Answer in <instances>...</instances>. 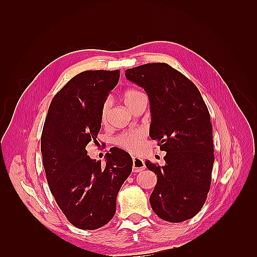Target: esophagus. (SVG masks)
<instances>
[{
  "label": "esophagus",
  "instance_id": "34e87169",
  "mask_svg": "<svg viewBox=\"0 0 257 257\" xmlns=\"http://www.w3.org/2000/svg\"><path fill=\"white\" fill-rule=\"evenodd\" d=\"M146 168L145 165V162L139 159L137 157L133 158V172L134 173H139V172H143V170Z\"/></svg>",
  "mask_w": 257,
  "mask_h": 257
}]
</instances>
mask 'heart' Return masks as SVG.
<instances>
[{"mask_svg": "<svg viewBox=\"0 0 257 257\" xmlns=\"http://www.w3.org/2000/svg\"><path fill=\"white\" fill-rule=\"evenodd\" d=\"M145 95L141 91L131 89L123 93V99L124 103L127 107L132 104H134L136 100L144 97ZM110 109V100L107 99L102 107V111H100V121L105 123L108 118V113ZM145 138V134L143 132L135 131V132H127V133H123L115 138V144L120 146L123 149H125L130 152H138L141 150L143 146V141Z\"/></svg>", "mask_w": 257, "mask_h": 257, "instance_id": "obj_1", "label": "heart"}]
</instances>
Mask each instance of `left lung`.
Returning <instances> with one entry per match:
<instances>
[{
  "mask_svg": "<svg viewBox=\"0 0 257 257\" xmlns=\"http://www.w3.org/2000/svg\"><path fill=\"white\" fill-rule=\"evenodd\" d=\"M125 77L150 99V137L166 151L164 166L146 161L158 182L150 196L153 211L167 222L191 219L203 208L214 163L212 125L197 87L166 63L128 68Z\"/></svg>",
  "mask_w": 257,
  "mask_h": 257,
  "instance_id": "obj_1",
  "label": "left lung"
}]
</instances>
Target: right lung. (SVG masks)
<instances>
[{
  "label": "right lung",
  "instance_id": "obj_1",
  "mask_svg": "<svg viewBox=\"0 0 257 257\" xmlns=\"http://www.w3.org/2000/svg\"><path fill=\"white\" fill-rule=\"evenodd\" d=\"M119 78V69L76 75L54 95L44 123L47 182L62 212L79 229H97L112 219L116 195L133 167L131 155L119 148L106 154L105 165L85 150L96 142L102 107Z\"/></svg>",
  "mask_w": 257,
  "mask_h": 257
}]
</instances>
